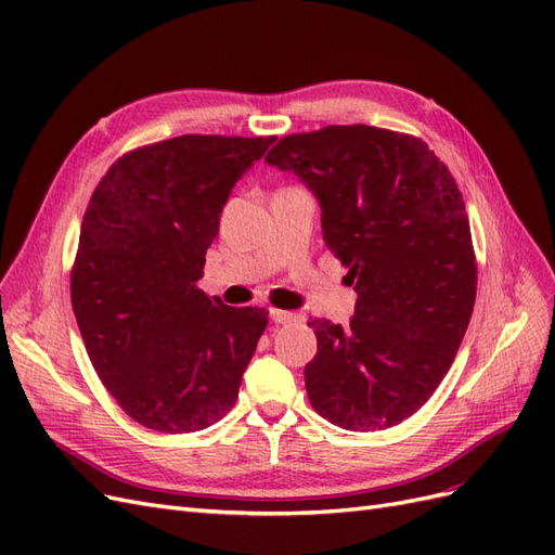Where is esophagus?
Here are the masks:
<instances>
[{
    "mask_svg": "<svg viewBox=\"0 0 555 555\" xmlns=\"http://www.w3.org/2000/svg\"><path fill=\"white\" fill-rule=\"evenodd\" d=\"M271 319H273L275 324H292V322H298L300 314H298V312H289V310L271 308Z\"/></svg>",
    "mask_w": 555,
    "mask_h": 555,
    "instance_id": "34e87169",
    "label": "esophagus"
}]
</instances>
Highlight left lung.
<instances>
[{
  "label": "left lung",
  "mask_w": 555,
  "mask_h": 555,
  "mask_svg": "<svg viewBox=\"0 0 555 555\" xmlns=\"http://www.w3.org/2000/svg\"><path fill=\"white\" fill-rule=\"evenodd\" d=\"M266 162L314 194L324 243L359 294L349 326L310 317L312 408L359 433L405 422L440 386L475 308L456 180L424 141L367 125L292 133Z\"/></svg>",
  "instance_id": "1"
}]
</instances>
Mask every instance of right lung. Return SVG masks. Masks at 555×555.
<instances>
[{"label": "right lung", "instance_id": "obj_1", "mask_svg": "<svg viewBox=\"0 0 555 555\" xmlns=\"http://www.w3.org/2000/svg\"><path fill=\"white\" fill-rule=\"evenodd\" d=\"M273 141L188 133L139 147L90 198L72 306L99 379L145 428L204 430L238 398L268 312L196 282L231 190Z\"/></svg>", "mask_w": 555, "mask_h": 555}]
</instances>
